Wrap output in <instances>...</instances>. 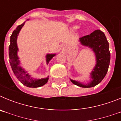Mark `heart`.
<instances>
[{"instance_id":"obj_1","label":"heart","mask_w":121,"mask_h":121,"mask_svg":"<svg viewBox=\"0 0 121 121\" xmlns=\"http://www.w3.org/2000/svg\"><path fill=\"white\" fill-rule=\"evenodd\" d=\"M78 28H79V26H74L73 27V29H74V30H76V29H78Z\"/></svg>"}]
</instances>
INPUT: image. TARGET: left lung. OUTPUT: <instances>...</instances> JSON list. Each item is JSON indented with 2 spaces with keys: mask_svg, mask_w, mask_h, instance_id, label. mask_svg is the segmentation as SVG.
<instances>
[{
  "mask_svg": "<svg viewBox=\"0 0 121 121\" xmlns=\"http://www.w3.org/2000/svg\"><path fill=\"white\" fill-rule=\"evenodd\" d=\"M79 41L82 45L92 49L96 56V64L90 74L92 80L89 84L85 85L78 81L71 79V81L73 84L81 87L90 88L99 84L107 73L110 61L109 44L104 33L99 30L81 37Z\"/></svg>",
  "mask_w": 121,
  "mask_h": 121,
  "instance_id": "8db88e82",
  "label": "left lung"
}]
</instances>
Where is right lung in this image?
<instances>
[{
	"instance_id": "1",
	"label": "right lung",
	"mask_w": 121,
	"mask_h": 121,
	"mask_svg": "<svg viewBox=\"0 0 121 121\" xmlns=\"http://www.w3.org/2000/svg\"><path fill=\"white\" fill-rule=\"evenodd\" d=\"M25 22L20 25L14 30L10 37V45L9 46V57L10 65L12 68L15 76H16L20 82L25 86L31 88H37L43 86L48 81V78L40 79L33 80L30 75L26 73L24 69L19 66V60L17 56L18 48L17 45V38L19 31L24 25ZM55 54H48L46 56L47 64L50 60L55 56Z\"/></svg>"
}]
</instances>
